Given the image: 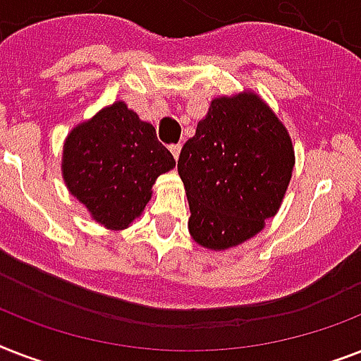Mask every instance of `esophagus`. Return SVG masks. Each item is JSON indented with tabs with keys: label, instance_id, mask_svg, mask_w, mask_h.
<instances>
[{
	"label": "esophagus",
	"instance_id": "esophagus-1",
	"mask_svg": "<svg viewBox=\"0 0 361 361\" xmlns=\"http://www.w3.org/2000/svg\"><path fill=\"white\" fill-rule=\"evenodd\" d=\"M180 152H181V146H180V144H172V146H170V153L174 155V159L180 157Z\"/></svg>",
	"mask_w": 361,
	"mask_h": 361
}]
</instances>
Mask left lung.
Instances as JSON below:
<instances>
[{"instance_id":"1","label":"left lung","mask_w":361,"mask_h":361,"mask_svg":"<svg viewBox=\"0 0 361 361\" xmlns=\"http://www.w3.org/2000/svg\"><path fill=\"white\" fill-rule=\"evenodd\" d=\"M292 169L290 135L257 93L214 99L178 159L192 240L225 251L255 236L277 214Z\"/></svg>"}]
</instances>
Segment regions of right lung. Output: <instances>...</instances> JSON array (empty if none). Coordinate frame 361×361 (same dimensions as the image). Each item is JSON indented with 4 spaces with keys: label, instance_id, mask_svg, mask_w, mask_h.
Here are the masks:
<instances>
[{
    "label": "right lung",
    "instance_id": "right-lung-1",
    "mask_svg": "<svg viewBox=\"0 0 361 361\" xmlns=\"http://www.w3.org/2000/svg\"><path fill=\"white\" fill-rule=\"evenodd\" d=\"M174 166L155 127L142 121L123 101L76 125L61 157L71 195L109 231L127 228L149 202L157 176Z\"/></svg>",
    "mask_w": 361,
    "mask_h": 361
}]
</instances>
